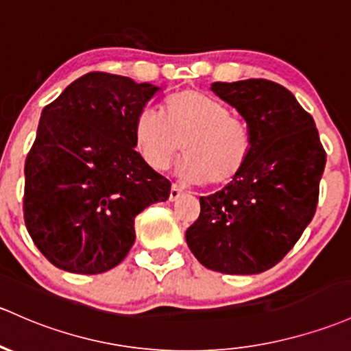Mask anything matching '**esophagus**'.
Here are the masks:
<instances>
[{"instance_id":"esophagus-1","label":"esophagus","mask_w":351,"mask_h":351,"mask_svg":"<svg viewBox=\"0 0 351 351\" xmlns=\"http://www.w3.org/2000/svg\"><path fill=\"white\" fill-rule=\"evenodd\" d=\"M180 195H182V189H180V187H177V186H172L171 192H169V201L174 202L180 197Z\"/></svg>"}]
</instances>
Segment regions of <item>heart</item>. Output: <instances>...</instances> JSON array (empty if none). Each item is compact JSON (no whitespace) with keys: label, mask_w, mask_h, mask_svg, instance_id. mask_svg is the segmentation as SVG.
<instances>
[{"label":"heart","mask_w":351,"mask_h":351,"mask_svg":"<svg viewBox=\"0 0 351 351\" xmlns=\"http://www.w3.org/2000/svg\"><path fill=\"white\" fill-rule=\"evenodd\" d=\"M134 145L156 171H165L184 145L187 157L177 167L180 179L224 189L246 165L251 134L222 101L197 90H182L165 100L164 115L149 107L138 110Z\"/></svg>","instance_id":"obj_1"}]
</instances>
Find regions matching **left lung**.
<instances>
[{"instance_id":"left-lung-1","label":"left lung","mask_w":351,"mask_h":351,"mask_svg":"<svg viewBox=\"0 0 351 351\" xmlns=\"http://www.w3.org/2000/svg\"><path fill=\"white\" fill-rule=\"evenodd\" d=\"M210 90L246 120L251 152L231 186L199 199L187 246L207 269L258 274L278 265L311 222L326 154L313 117L282 85L250 78Z\"/></svg>"}]
</instances>
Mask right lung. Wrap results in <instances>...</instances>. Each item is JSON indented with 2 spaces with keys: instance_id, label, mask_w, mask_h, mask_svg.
<instances>
[{
  "instance_id": "1",
  "label": "right lung",
  "mask_w": 351,
  "mask_h": 351,
  "mask_svg": "<svg viewBox=\"0 0 351 351\" xmlns=\"http://www.w3.org/2000/svg\"><path fill=\"white\" fill-rule=\"evenodd\" d=\"M160 86L92 71L43 108L25 164V224L63 271L99 274L135 243L134 221L171 182L135 152L134 120Z\"/></svg>"
}]
</instances>
